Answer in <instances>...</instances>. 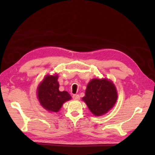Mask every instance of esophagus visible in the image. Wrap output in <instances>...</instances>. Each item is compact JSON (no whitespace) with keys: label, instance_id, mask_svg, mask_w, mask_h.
Listing matches in <instances>:
<instances>
[{"label":"esophagus","instance_id":"34e87169","mask_svg":"<svg viewBox=\"0 0 155 155\" xmlns=\"http://www.w3.org/2000/svg\"><path fill=\"white\" fill-rule=\"evenodd\" d=\"M72 98L75 101H78L80 99V96L78 94H73L72 95Z\"/></svg>","mask_w":155,"mask_h":155}]
</instances>
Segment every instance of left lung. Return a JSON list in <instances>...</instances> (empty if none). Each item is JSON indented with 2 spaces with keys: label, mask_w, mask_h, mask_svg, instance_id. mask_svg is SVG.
I'll return each mask as SVG.
<instances>
[{
  "label": "left lung",
  "mask_w": 155,
  "mask_h": 155,
  "mask_svg": "<svg viewBox=\"0 0 155 155\" xmlns=\"http://www.w3.org/2000/svg\"><path fill=\"white\" fill-rule=\"evenodd\" d=\"M118 98L116 87L111 81L93 78L88 83L83 101L94 116H101L110 110Z\"/></svg>",
  "instance_id": "8db88e82"
}]
</instances>
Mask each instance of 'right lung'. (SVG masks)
<instances>
[{
    "mask_svg": "<svg viewBox=\"0 0 155 155\" xmlns=\"http://www.w3.org/2000/svg\"><path fill=\"white\" fill-rule=\"evenodd\" d=\"M58 75H47L37 88L38 99L41 106L49 112H57L66 101L71 99L67 91H59Z\"/></svg>",
    "mask_w": 155,
    "mask_h": 155,
    "instance_id": "add662e5",
    "label": "right lung"
}]
</instances>
